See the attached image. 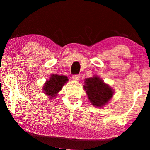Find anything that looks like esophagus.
<instances>
[{
  "instance_id": "esophagus-1",
  "label": "esophagus",
  "mask_w": 150,
  "mask_h": 150,
  "mask_svg": "<svg viewBox=\"0 0 150 150\" xmlns=\"http://www.w3.org/2000/svg\"><path fill=\"white\" fill-rule=\"evenodd\" d=\"M80 78V76L78 75H74L73 76V79L74 80H78Z\"/></svg>"
}]
</instances>
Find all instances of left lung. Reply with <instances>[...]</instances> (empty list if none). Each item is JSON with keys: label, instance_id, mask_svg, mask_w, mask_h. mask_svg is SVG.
Masks as SVG:
<instances>
[{"label": "left lung", "instance_id": "8db88e82", "mask_svg": "<svg viewBox=\"0 0 150 150\" xmlns=\"http://www.w3.org/2000/svg\"><path fill=\"white\" fill-rule=\"evenodd\" d=\"M84 88L92 105L98 107L104 106L113 97V89L99 77L85 79Z\"/></svg>", "mask_w": 150, "mask_h": 150}]
</instances>
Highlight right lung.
Listing matches in <instances>:
<instances>
[{
	"mask_svg": "<svg viewBox=\"0 0 150 150\" xmlns=\"http://www.w3.org/2000/svg\"><path fill=\"white\" fill-rule=\"evenodd\" d=\"M68 81V77L64 75H52L49 80L46 82L44 87V93L51 98L56 97V94L62 89L63 85Z\"/></svg>",
	"mask_w": 150,
	"mask_h": 150,
	"instance_id": "add662e5",
	"label": "right lung"
}]
</instances>
